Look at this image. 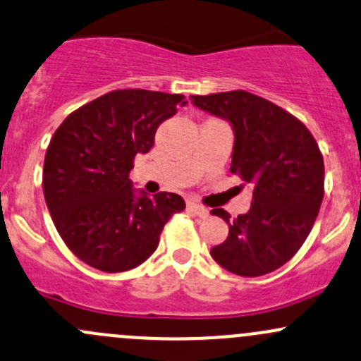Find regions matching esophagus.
Here are the masks:
<instances>
[{"instance_id":"34e87169","label":"esophagus","mask_w":361,"mask_h":361,"mask_svg":"<svg viewBox=\"0 0 361 361\" xmlns=\"http://www.w3.org/2000/svg\"><path fill=\"white\" fill-rule=\"evenodd\" d=\"M187 207H188V211H192L193 214H197L199 218H206V216L209 214V211H207L206 207L199 206V204H195V202H188Z\"/></svg>"}]
</instances>
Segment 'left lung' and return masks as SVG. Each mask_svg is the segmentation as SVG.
Listing matches in <instances>:
<instances>
[{
  "mask_svg": "<svg viewBox=\"0 0 361 361\" xmlns=\"http://www.w3.org/2000/svg\"><path fill=\"white\" fill-rule=\"evenodd\" d=\"M193 105L226 119L235 133L231 168L252 187L245 214L230 219L228 237L211 249L219 267L240 276L275 271L301 249L324 200V157L308 128L271 104L244 90L195 94Z\"/></svg>",
  "mask_w": 361,
  "mask_h": 361,
  "instance_id": "8db88e82",
  "label": "left lung"
}]
</instances>
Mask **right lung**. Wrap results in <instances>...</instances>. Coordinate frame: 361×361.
Listing matches in <instances>:
<instances>
[{"label":"right lung","instance_id":"obj_1","mask_svg":"<svg viewBox=\"0 0 361 361\" xmlns=\"http://www.w3.org/2000/svg\"><path fill=\"white\" fill-rule=\"evenodd\" d=\"M183 94L116 90L66 117L44 155L43 192L55 228L82 263L119 273L149 259L174 212L178 193L136 197L130 171L154 147L159 124L187 102Z\"/></svg>","mask_w":361,"mask_h":361}]
</instances>
